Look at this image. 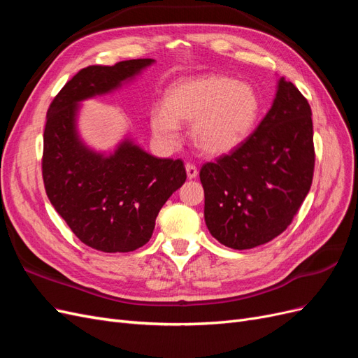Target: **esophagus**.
I'll list each match as a JSON object with an SVG mask.
<instances>
[{"label": "esophagus", "instance_id": "esophagus-1", "mask_svg": "<svg viewBox=\"0 0 358 358\" xmlns=\"http://www.w3.org/2000/svg\"><path fill=\"white\" fill-rule=\"evenodd\" d=\"M187 175H188V179H194V178H197V175H199V169L194 166V164H191V162H188L187 164Z\"/></svg>", "mask_w": 358, "mask_h": 358}]
</instances>
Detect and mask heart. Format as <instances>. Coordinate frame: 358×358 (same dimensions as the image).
I'll return each instance as SVG.
<instances>
[{"label": "heart", "mask_w": 358, "mask_h": 358, "mask_svg": "<svg viewBox=\"0 0 358 358\" xmlns=\"http://www.w3.org/2000/svg\"><path fill=\"white\" fill-rule=\"evenodd\" d=\"M258 112V96L249 85L225 76H203L173 85L166 104L150 110V127L162 143L175 145L179 122L194 124L192 140L201 152L222 155L251 133Z\"/></svg>", "instance_id": "heart-1"}]
</instances>
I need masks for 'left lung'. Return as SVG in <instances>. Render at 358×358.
<instances>
[{"label": "left lung", "mask_w": 358, "mask_h": 358, "mask_svg": "<svg viewBox=\"0 0 358 358\" xmlns=\"http://www.w3.org/2000/svg\"><path fill=\"white\" fill-rule=\"evenodd\" d=\"M313 169L310 106L282 78L272 109L255 131L200 170L210 234L239 251L275 239L305 201Z\"/></svg>", "instance_id": "left-lung-1"}]
</instances>
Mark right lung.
<instances>
[{"mask_svg": "<svg viewBox=\"0 0 358 358\" xmlns=\"http://www.w3.org/2000/svg\"><path fill=\"white\" fill-rule=\"evenodd\" d=\"M150 62L140 58L82 69L48 109L41 157L48 199L76 237L96 251L129 252L148 243L158 212L187 180L182 159L155 158L129 142L103 158L76 134L78 101L117 88Z\"/></svg>", "mask_w": 358, "mask_h": 358, "instance_id": "right-lung-1", "label": "right lung"}]
</instances>
